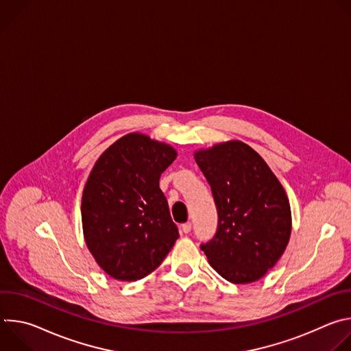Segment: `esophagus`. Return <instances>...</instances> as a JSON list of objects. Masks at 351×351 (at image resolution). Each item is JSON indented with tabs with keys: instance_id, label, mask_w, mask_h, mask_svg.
Wrapping results in <instances>:
<instances>
[{
	"instance_id": "1",
	"label": "esophagus",
	"mask_w": 351,
	"mask_h": 351,
	"mask_svg": "<svg viewBox=\"0 0 351 351\" xmlns=\"http://www.w3.org/2000/svg\"><path fill=\"white\" fill-rule=\"evenodd\" d=\"M190 230H191V223H190V222H186V223L182 225V232H183L184 234L190 233Z\"/></svg>"
}]
</instances>
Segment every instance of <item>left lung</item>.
Segmentation results:
<instances>
[{"label": "left lung", "instance_id": "1", "mask_svg": "<svg viewBox=\"0 0 351 351\" xmlns=\"http://www.w3.org/2000/svg\"><path fill=\"white\" fill-rule=\"evenodd\" d=\"M218 211L214 237L203 243L211 267L232 283L261 279L285 253L291 233L285 189L254 149L239 141L194 154Z\"/></svg>", "mask_w": 351, "mask_h": 351}]
</instances>
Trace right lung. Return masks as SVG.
<instances>
[{
  "label": "right lung",
  "mask_w": 351,
  "mask_h": 351,
  "mask_svg": "<svg viewBox=\"0 0 351 351\" xmlns=\"http://www.w3.org/2000/svg\"><path fill=\"white\" fill-rule=\"evenodd\" d=\"M175 148L129 133L94 164L82 197L86 244L97 264L118 280H138L157 269L179 237L161 173Z\"/></svg>",
  "instance_id": "obj_1"
}]
</instances>
